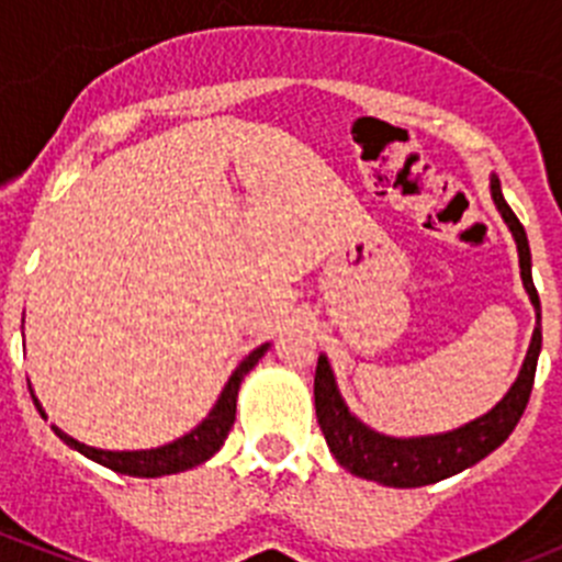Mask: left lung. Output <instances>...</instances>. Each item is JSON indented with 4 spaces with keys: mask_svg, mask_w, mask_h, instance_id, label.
Here are the masks:
<instances>
[{
    "mask_svg": "<svg viewBox=\"0 0 562 562\" xmlns=\"http://www.w3.org/2000/svg\"><path fill=\"white\" fill-rule=\"evenodd\" d=\"M490 193L498 207L501 220L506 222L509 233L518 247V265H520V281L535 306V331L532 342L526 349V360L520 366L518 376L504 394V400L490 408L486 414L475 416V419L464 422L459 428L445 430V434L430 436H389L380 430L369 428L366 422L357 419L349 411L346 400H342L340 389H337L335 371H331L329 357H317L315 371V411L317 425L324 430L326 445H329L331 456L337 464L346 467L349 473L360 475L366 481H376L382 486H400V490H411V486L436 484L441 479L461 473L467 467L479 464L481 459L501 448L515 425L520 422L526 411V402L532 394L535 369H538L540 357V297L532 281V252H529V238H526L524 225L513 213V207L506 205L504 193H501V182L495 173H490Z\"/></svg>",
    "mask_w": 562,
    "mask_h": 562,
    "instance_id": "left-lung-1",
    "label": "left lung"
}]
</instances>
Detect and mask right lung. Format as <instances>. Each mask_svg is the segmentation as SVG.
Instances as JSON below:
<instances>
[{
  "label": "right lung",
  "mask_w": 562,
  "mask_h": 562,
  "mask_svg": "<svg viewBox=\"0 0 562 562\" xmlns=\"http://www.w3.org/2000/svg\"><path fill=\"white\" fill-rule=\"evenodd\" d=\"M267 349H270V342L252 349L245 360L238 362L236 371L231 374V380L225 382L220 400H216V405L211 408V414H207L205 419L191 430V434L168 441V445H160V448L101 450V448H89V445H83V441L72 439V436H67L64 430H58L56 425H53V430H56V436L64 441V445H69V448L83 453L87 459L98 461V464L109 467V470H114V473H121V475H134V479H160V475H173V473H182V470H191V467L205 464L211 456L220 453L227 434H231L233 422H236V400H238V389H241V380L256 369V362L267 355ZM27 389H30V396H33V402H36L38 414L47 419L42 402H38L36 394H33L30 380H27Z\"/></svg>",
  "instance_id": "obj_1"
}]
</instances>
